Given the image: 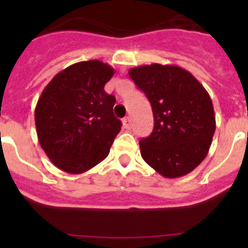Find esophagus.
Here are the masks:
<instances>
[{
  "mask_svg": "<svg viewBox=\"0 0 248 248\" xmlns=\"http://www.w3.org/2000/svg\"><path fill=\"white\" fill-rule=\"evenodd\" d=\"M123 126H124L126 130H129V129L131 128V119H130V118L126 117V118H124V119H123Z\"/></svg>",
  "mask_w": 248,
  "mask_h": 248,
  "instance_id": "34e87169",
  "label": "esophagus"
}]
</instances>
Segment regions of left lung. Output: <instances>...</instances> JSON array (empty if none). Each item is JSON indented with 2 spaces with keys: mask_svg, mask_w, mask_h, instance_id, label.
Instances as JSON below:
<instances>
[{
  "mask_svg": "<svg viewBox=\"0 0 248 248\" xmlns=\"http://www.w3.org/2000/svg\"><path fill=\"white\" fill-rule=\"evenodd\" d=\"M129 76L154 114V130L139 141L145 163L169 179L191 172L209 153L216 129L207 91L177 65H140Z\"/></svg>",
  "mask_w": 248,
  "mask_h": 248,
  "instance_id": "1",
  "label": "left lung"
}]
</instances>
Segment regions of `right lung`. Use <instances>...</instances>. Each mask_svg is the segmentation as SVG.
Returning <instances> with one entry per match:
<instances>
[{"label": "right lung", "instance_id": "add662e5", "mask_svg": "<svg viewBox=\"0 0 248 248\" xmlns=\"http://www.w3.org/2000/svg\"><path fill=\"white\" fill-rule=\"evenodd\" d=\"M114 69L97 59L69 65L53 77L36 105L37 137L58 169L82 174L108 156L122 122L115 97L104 91Z\"/></svg>", "mask_w": 248, "mask_h": 248}]
</instances>
